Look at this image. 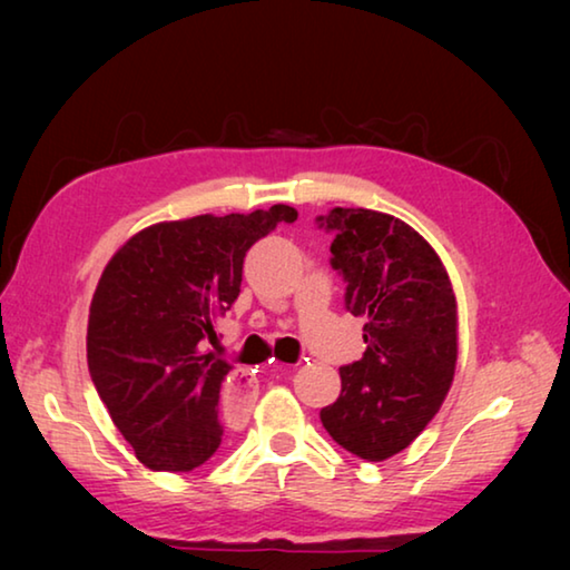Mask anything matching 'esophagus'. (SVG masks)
<instances>
[{
	"label": "esophagus",
	"instance_id": "1",
	"mask_svg": "<svg viewBox=\"0 0 570 570\" xmlns=\"http://www.w3.org/2000/svg\"><path fill=\"white\" fill-rule=\"evenodd\" d=\"M292 370V366H288ZM256 402V387L248 380L246 372H234V377H228V384L224 390V407L230 417H246L250 412V404Z\"/></svg>",
	"mask_w": 570,
	"mask_h": 570
}]
</instances>
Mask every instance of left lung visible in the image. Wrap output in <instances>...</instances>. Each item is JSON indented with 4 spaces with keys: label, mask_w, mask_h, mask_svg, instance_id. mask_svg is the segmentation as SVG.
<instances>
[{
    "label": "left lung",
    "mask_w": 570,
    "mask_h": 570,
    "mask_svg": "<svg viewBox=\"0 0 570 570\" xmlns=\"http://www.w3.org/2000/svg\"><path fill=\"white\" fill-rule=\"evenodd\" d=\"M332 266L346 308L364 316L366 352L342 366L322 424L352 455L382 462L410 448L445 402L458 364V298L438 250L410 224L370 208H332Z\"/></svg>",
    "instance_id": "obj_1"
}]
</instances>
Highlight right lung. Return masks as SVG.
<instances>
[{
	"instance_id": "add662e5",
	"label": "right lung",
	"mask_w": 570,
	"mask_h": 570,
	"mask_svg": "<svg viewBox=\"0 0 570 570\" xmlns=\"http://www.w3.org/2000/svg\"><path fill=\"white\" fill-rule=\"evenodd\" d=\"M296 208L160 220L115 250L92 294L88 366L142 465L188 472L220 445L218 394L230 364L204 352L236 302L246 250Z\"/></svg>"
}]
</instances>
